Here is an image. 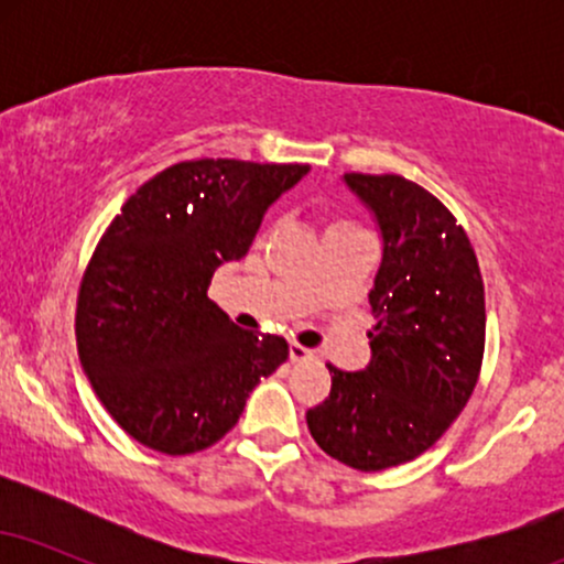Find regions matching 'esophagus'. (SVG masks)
<instances>
[{"label": "esophagus", "mask_w": 564, "mask_h": 564, "mask_svg": "<svg viewBox=\"0 0 564 564\" xmlns=\"http://www.w3.org/2000/svg\"><path fill=\"white\" fill-rule=\"evenodd\" d=\"M289 358L294 360V364H300V360L313 358V352H310V349L302 347V345H289Z\"/></svg>", "instance_id": "obj_1"}]
</instances>
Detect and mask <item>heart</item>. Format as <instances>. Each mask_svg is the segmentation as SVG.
I'll use <instances>...</instances> for the list:
<instances>
[{
	"instance_id": "heart-1",
	"label": "heart",
	"mask_w": 564,
	"mask_h": 564,
	"mask_svg": "<svg viewBox=\"0 0 564 564\" xmlns=\"http://www.w3.org/2000/svg\"><path fill=\"white\" fill-rule=\"evenodd\" d=\"M268 232H270V228H264L260 232V241L262 238H268ZM334 238H368V236H366V230L355 223V219L332 217V219H326V225H323V243L334 241Z\"/></svg>"
}]
</instances>
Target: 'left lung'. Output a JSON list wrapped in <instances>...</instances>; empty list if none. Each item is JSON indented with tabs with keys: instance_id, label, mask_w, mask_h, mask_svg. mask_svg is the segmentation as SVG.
Wrapping results in <instances>:
<instances>
[{
	"instance_id": "8db88e82",
	"label": "left lung",
	"mask_w": 564,
	"mask_h": 564,
	"mask_svg": "<svg viewBox=\"0 0 564 564\" xmlns=\"http://www.w3.org/2000/svg\"><path fill=\"white\" fill-rule=\"evenodd\" d=\"M377 217L379 273L368 294L371 364H328L332 392L307 411L310 435L360 471L398 467L445 435L475 392L485 352V286L467 232L400 174H345Z\"/></svg>"
}]
</instances>
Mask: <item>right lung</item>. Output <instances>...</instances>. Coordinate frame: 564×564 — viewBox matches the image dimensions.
<instances>
[{
  "instance_id": "obj_1",
  "label": "right lung",
  "mask_w": 564,
  "mask_h": 564,
  "mask_svg": "<svg viewBox=\"0 0 564 564\" xmlns=\"http://www.w3.org/2000/svg\"><path fill=\"white\" fill-rule=\"evenodd\" d=\"M307 164L180 161L138 187L102 232L76 300V347L113 422L170 456L215 445L289 358L283 336L243 332L206 296L241 260L273 200Z\"/></svg>"
}]
</instances>
